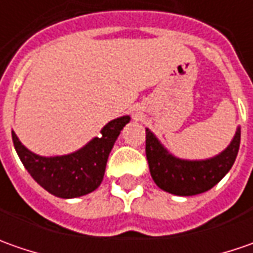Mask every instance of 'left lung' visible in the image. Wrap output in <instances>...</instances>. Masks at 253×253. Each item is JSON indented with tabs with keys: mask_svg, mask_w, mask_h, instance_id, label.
<instances>
[{
	"mask_svg": "<svg viewBox=\"0 0 253 253\" xmlns=\"http://www.w3.org/2000/svg\"><path fill=\"white\" fill-rule=\"evenodd\" d=\"M241 143V128L219 155L204 161H186L173 156L146 128V159L158 187L174 196H196L212 189L237 159Z\"/></svg>",
	"mask_w": 253,
	"mask_h": 253,
	"instance_id": "left-lung-1",
	"label": "left lung"
}]
</instances>
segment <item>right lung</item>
Wrapping results in <instances>:
<instances>
[{"label": "right lung", "instance_id": "add662e5", "mask_svg": "<svg viewBox=\"0 0 253 253\" xmlns=\"http://www.w3.org/2000/svg\"><path fill=\"white\" fill-rule=\"evenodd\" d=\"M131 121L124 115L110 121L98 138H92L82 149L62 156H39L25 148L12 131L15 151L25 169L46 191L60 199H76L91 193L101 184L105 166L122 128Z\"/></svg>", "mask_w": 253, "mask_h": 253}]
</instances>
